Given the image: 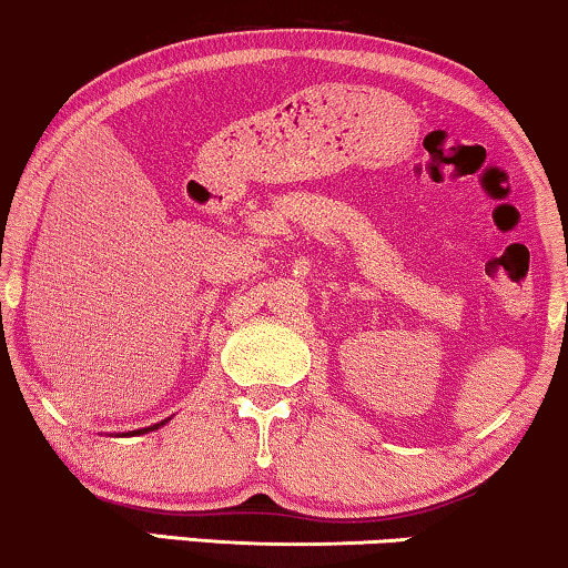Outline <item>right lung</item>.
I'll return each mask as SVG.
<instances>
[{
    "instance_id": "right-lung-1",
    "label": "right lung",
    "mask_w": 568,
    "mask_h": 568,
    "mask_svg": "<svg viewBox=\"0 0 568 568\" xmlns=\"http://www.w3.org/2000/svg\"><path fill=\"white\" fill-rule=\"evenodd\" d=\"M160 426V424H158ZM158 426H152V429H158ZM139 432H146V429H139Z\"/></svg>"
}]
</instances>
